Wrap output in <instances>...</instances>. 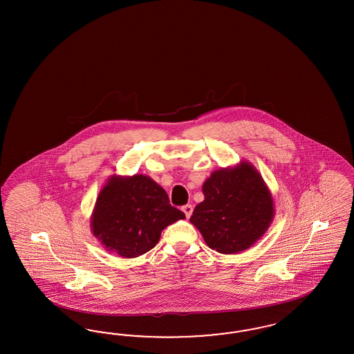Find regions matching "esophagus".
Here are the masks:
<instances>
[{
	"label": "esophagus",
	"instance_id": "obj_1",
	"mask_svg": "<svg viewBox=\"0 0 354 354\" xmlns=\"http://www.w3.org/2000/svg\"><path fill=\"white\" fill-rule=\"evenodd\" d=\"M182 210H183V213H184V214H185V216H187V218H189V216H191V215H192V212H193V206L192 205H184V206H183L182 207Z\"/></svg>",
	"mask_w": 354,
	"mask_h": 354
}]
</instances>
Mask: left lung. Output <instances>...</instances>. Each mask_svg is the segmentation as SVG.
Masks as SVG:
<instances>
[{
	"label": "left lung",
	"instance_id": "8db88e82",
	"mask_svg": "<svg viewBox=\"0 0 354 354\" xmlns=\"http://www.w3.org/2000/svg\"><path fill=\"white\" fill-rule=\"evenodd\" d=\"M204 201L189 222L206 245L223 254H236L256 244L272 223L274 198L257 169L248 161L219 169L203 184Z\"/></svg>",
	"mask_w": 354,
	"mask_h": 354
}]
</instances>
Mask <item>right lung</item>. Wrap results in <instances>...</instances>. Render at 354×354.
I'll return each mask as SVG.
<instances>
[{"mask_svg": "<svg viewBox=\"0 0 354 354\" xmlns=\"http://www.w3.org/2000/svg\"><path fill=\"white\" fill-rule=\"evenodd\" d=\"M184 218L150 176L114 174L97 196L91 230L107 252L135 258L156 247L167 225Z\"/></svg>", "mask_w": 354, "mask_h": 354, "instance_id": "right-lung-1", "label": "right lung"}]
</instances>
